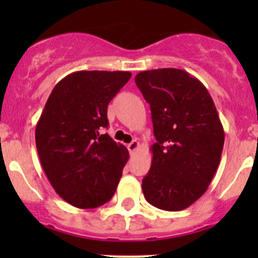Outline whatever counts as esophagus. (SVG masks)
Returning a JSON list of instances; mask_svg holds the SVG:
<instances>
[{"label":"esophagus","mask_w":258,"mask_h":258,"mask_svg":"<svg viewBox=\"0 0 258 258\" xmlns=\"http://www.w3.org/2000/svg\"><path fill=\"white\" fill-rule=\"evenodd\" d=\"M139 146H140V144H139V141H136V140H134V141L131 142V144H128L127 145V148H128V151L131 153H134L135 151L137 150V148H139Z\"/></svg>","instance_id":"obj_1"}]
</instances>
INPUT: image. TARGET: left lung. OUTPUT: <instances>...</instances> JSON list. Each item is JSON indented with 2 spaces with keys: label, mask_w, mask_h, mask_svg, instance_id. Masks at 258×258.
Masks as SVG:
<instances>
[{
  "label": "left lung",
  "mask_w": 258,
  "mask_h": 258,
  "mask_svg": "<svg viewBox=\"0 0 258 258\" xmlns=\"http://www.w3.org/2000/svg\"><path fill=\"white\" fill-rule=\"evenodd\" d=\"M137 87L150 103L156 144L142 179L148 204L165 211L191 206L212 181L225 132L207 88L188 72L158 69L140 72Z\"/></svg>",
  "instance_id": "obj_1"
}]
</instances>
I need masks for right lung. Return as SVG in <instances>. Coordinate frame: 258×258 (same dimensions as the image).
I'll list each match as a JSON object with an SVG mask.
<instances>
[{
	"mask_svg": "<svg viewBox=\"0 0 258 258\" xmlns=\"http://www.w3.org/2000/svg\"><path fill=\"white\" fill-rule=\"evenodd\" d=\"M127 71H77L54 86L36 126V147L54 191L79 209H96L114 195L128 151L116 144L107 106L131 79Z\"/></svg>",
	"mask_w": 258,
	"mask_h": 258,
	"instance_id": "1",
	"label": "right lung"
}]
</instances>
